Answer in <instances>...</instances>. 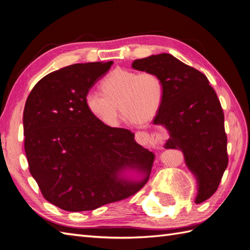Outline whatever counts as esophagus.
I'll return each instance as SVG.
<instances>
[{
	"label": "esophagus",
	"instance_id": "obj_1",
	"mask_svg": "<svg viewBox=\"0 0 250 250\" xmlns=\"http://www.w3.org/2000/svg\"><path fill=\"white\" fill-rule=\"evenodd\" d=\"M167 139V134L164 131L159 130L153 133H148L146 131L136 132L135 140L141 145H159L162 144L163 141Z\"/></svg>",
	"mask_w": 250,
	"mask_h": 250
}]
</instances>
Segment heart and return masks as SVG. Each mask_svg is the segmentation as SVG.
Listing matches in <instances>:
<instances>
[{
  "instance_id": "1",
  "label": "heart",
  "mask_w": 250,
  "mask_h": 250,
  "mask_svg": "<svg viewBox=\"0 0 250 250\" xmlns=\"http://www.w3.org/2000/svg\"><path fill=\"white\" fill-rule=\"evenodd\" d=\"M102 92L90 90L84 95V104L94 118L107 126H116L120 110L125 119L146 124L160 109L166 84L155 72H135L116 68L101 83Z\"/></svg>"
}]
</instances>
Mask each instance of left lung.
Returning a JSON list of instances; mask_svg holds the SVG:
<instances>
[{
    "label": "left lung",
    "instance_id": "8db88e82",
    "mask_svg": "<svg viewBox=\"0 0 250 250\" xmlns=\"http://www.w3.org/2000/svg\"><path fill=\"white\" fill-rule=\"evenodd\" d=\"M132 67L162 77L166 94L153 124L168 132L164 148L183 151L198 182L195 203H202L218 189L229 161L225 115L215 90L203 73L169 54L134 60Z\"/></svg>",
    "mask_w": 250,
    "mask_h": 250
}]
</instances>
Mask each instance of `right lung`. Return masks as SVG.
I'll use <instances>...</instances> for the list:
<instances>
[{"label": "right lung", "instance_id": "add662e5", "mask_svg": "<svg viewBox=\"0 0 250 250\" xmlns=\"http://www.w3.org/2000/svg\"><path fill=\"white\" fill-rule=\"evenodd\" d=\"M113 61L78 63L37 83L23 110L24 150L30 173L51 204L67 211L93 210L125 200L149 178L153 153L134 133L111 128L89 113L84 95ZM134 170L145 176L130 181Z\"/></svg>", "mask_w": 250, "mask_h": 250}]
</instances>
